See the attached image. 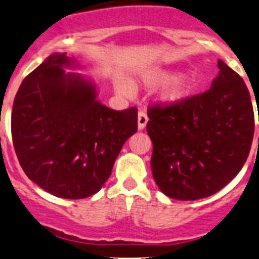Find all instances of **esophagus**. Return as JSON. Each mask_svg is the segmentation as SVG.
Returning <instances> with one entry per match:
<instances>
[{
    "mask_svg": "<svg viewBox=\"0 0 259 259\" xmlns=\"http://www.w3.org/2000/svg\"><path fill=\"white\" fill-rule=\"evenodd\" d=\"M148 121V117L145 111L138 112V130H143L146 127V123Z\"/></svg>",
    "mask_w": 259,
    "mask_h": 259,
    "instance_id": "esophagus-1",
    "label": "esophagus"
}]
</instances>
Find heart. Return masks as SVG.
I'll return each instance as SVG.
<instances>
[{
    "mask_svg": "<svg viewBox=\"0 0 259 259\" xmlns=\"http://www.w3.org/2000/svg\"><path fill=\"white\" fill-rule=\"evenodd\" d=\"M174 78V74L167 73V71H163V73L155 74L151 79L152 83H166V81L171 80ZM193 83L189 78L185 76H181V78H176L175 80L171 83V85L166 89V92L163 93V99L168 103H175V102L181 101L184 97L188 96V93L190 92ZM117 89H118L119 93L124 94V96H130L132 89L128 84L124 80H118L117 81Z\"/></svg>",
    "mask_w": 259,
    "mask_h": 259,
    "instance_id": "b5f03b06",
    "label": "heart"
}]
</instances>
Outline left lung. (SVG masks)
<instances>
[{
  "label": "left lung",
  "instance_id": "1",
  "mask_svg": "<svg viewBox=\"0 0 259 259\" xmlns=\"http://www.w3.org/2000/svg\"><path fill=\"white\" fill-rule=\"evenodd\" d=\"M218 68L219 75L204 93L147 109L152 175L171 199L213 195L237 176L249 155L254 135L249 92L227 64L218 60Z\"/></svg>",
  "mask_w": 259,
  "mask_h": 259
}]
</instances>
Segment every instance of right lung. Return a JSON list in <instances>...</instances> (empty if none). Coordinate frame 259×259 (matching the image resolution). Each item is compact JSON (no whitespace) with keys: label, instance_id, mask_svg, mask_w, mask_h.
I'll use <instances>...</instances> for the list:
<instances>
[{"label":"right lung","instance_id":"1","mask_svg":"<svg viewBox=\"0 0 259 259\" xmlns=\"http://www.w3.org/2000/svg\"><path fill=\"white\" fill-rule=\"evenodd\" d=\"M66 65L65 54H54L22 80L12 107V142L30 180L59 198L84 199L111 176L137 131V108L103 106L92 84L65 74Z\"/></svg>","mask_w":259,"mask_h":259}]
</instances>
